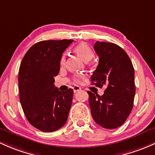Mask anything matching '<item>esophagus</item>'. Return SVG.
<instances>
[{"instance_id":"34e87169","label":"esophagus","mask_w":155,"mask_h":155,"mask_svg":"<svg viewBox=\"0 0 155 155\" xmlns=\"http://www.w3.org/2000/svg\"><path fill=\"white\" fill-rule=\"evenodd\" d=\"M73 91H74V93L77 92V91H81V87H79V86H74V87H73Z\"/></svg>"}]
</instances>
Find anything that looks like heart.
<instances>
[{"label": "heart", "mask_w": 155, "mask_h": 155, "mask_svg": "<svg viewBox=\"0 0 155 155\" xmlns=\"http://www.w3.org/2000/svg\"><path fill=\"white\" fill-rule=\"evenodd\" d=\"M73 51H74V53H76V54H77L81 58H82V59L85 61H91V60L94 57V53L92 50V49H91L87 44L84 43V42H82V43L76 45L74 48V49H73ZM65 59H66L65 55H63V56H61V60H60L61 64H64ZM82 78L83 76H76V77L74 78V82L76 83L80 82L81 79H82Z\"/></svg>", "instance_id": "1"}]
</instances>
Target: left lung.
I'll list each match as a JSON object with an SVG mask.
<instances>
[{
    "mask_svg": "<svg viewBox=\"0 0 155 155\" xmlns=\"http://www.w3.org/2000/svg\"><path fill=\"white\" fill-rule=\"evenodd\" d=\"M94 50L99 61L91 83L106 89L102 96L87 91L91 115L100 126L114 129L125 123L133 108L134 70L128 54L117 45L97 41Z\"/></svg>",
    "mask_w": 155,
    "mask_h": 155,
    "instance_id": "obj_1",
    "label": "left lung"
}]
</instances>
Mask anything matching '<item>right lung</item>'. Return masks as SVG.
I'll list each match as a JSON object with an SVG mask.
<instances>
[{
    "mask_svg": "<svg viewBox=\"0 0 155 155\" xmlns=\"http://www.w3.org/2000/svg\"><path fill=\"white\" fill-rule=\"evenodd\" d=\"M73 40L42 41L32 45L19 68L20 102L27 120L45 132L56 131L65 124L73 96L71 88L60 91L55 87L60 60Z\"/></svg>",
    "mask_w": 155,
    "mask_h": 155,
    "instance_id": "right-lung-1",
    "label": "right lung"
}]
</instances>
